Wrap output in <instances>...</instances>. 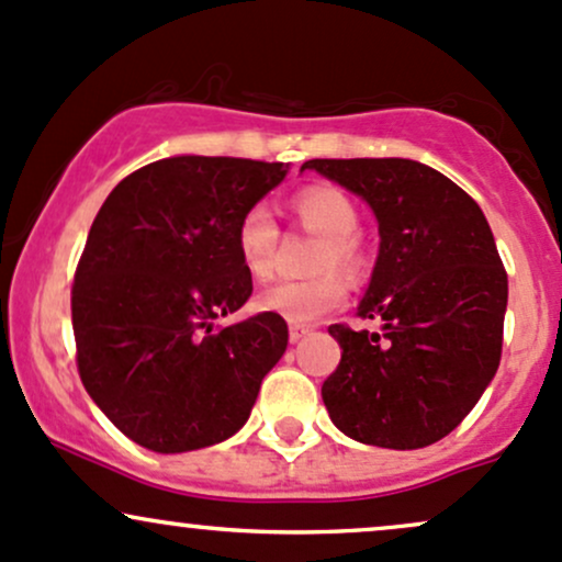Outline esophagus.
I'll return each instance as SVG.
<instances>
[{"mask_svg": "<svg viewBox=\"0 0 562 562\" xmlns=\"http://www.w3.org/2000/svg\"><path fill=\"white\" fill-rule=\"evenodd\" d=\"M310 333H312L310 325H299V323H293V325H291V341H293V344H295V341H301V338L310 336Z\"/></svg>", "mask_w": 562, "mask_h": 562, "instance_id": "1", "label": "esophagus"}]
</instances>
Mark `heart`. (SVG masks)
I'll return each mask as SVG.
<instances>
[{
    "mask_svg": "<svg viewBox=\"0 0 562 562\" xmlns=\"http://www.w3.org/2000/svg\"><path fill=\"white\" fill-rule=\"evenodd\" d=\"M293 218L306 232L317 234L319 243L314 248L312 269L319 274L310 280H282L258 293L256 306L261 312H271L285 317L288 323H314L323 314L336 310L347 295V282L333 268L347 277H360L366 269V248L357 237L360 211L355 200L336 187H306L291 200ZM277 229L274 218L267 207L256 205L243 213L237 232H234V248L243 269L252 280H267L274 271L277 256Z\"/></svg>",
    "mask_w": 562,
    "mask_h": 562,
    "instance_id": "obj_1",
    "label": "heart"
}]
</instances>
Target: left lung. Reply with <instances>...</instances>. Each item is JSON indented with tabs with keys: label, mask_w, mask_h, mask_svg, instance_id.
Wrapping results in <instances>:
<instances>
[{
	"label": "left lung",
	"mask_w": 562,
	"mask_h": 562,
	"mask_svg": "<svg viewBox=\"0 0 562 562\" xmlns=\"http://www.w3.org/2000/svg\"><path fill=\"white\" fill-rule=\"evenodd\" d=\"M379 218V258L357 317L330 325L341 362L323 384L333 424L366 446L413 451L464 422L502 360L507 271L477 202L413 159H310Z\"/></svg>",
	"instance_id": "8db88e82"
}]
</instances>
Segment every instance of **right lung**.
Returning a JSON list of instances; mask_svg holds the SVG:
<instances>
[{
    "instance_id": "obj_1",
    "label": "right lung",
    "mask_w": 562,
    "mask_h": 562,
    "mask_svg": "<svg viewBox=\"0 0 562 562\" xmlns=\"http://www.w3.org/2000/svg\"><path fill=\"white\" fill-rule=\"evenodd\" d=\"M285 172L258 159H159L122 178L92 221L71 285L79 379L138 446L183 453L232 437L285 355L280 314L213 325L250 299L234 232Z\"/></svg>"
}]
</instances>
